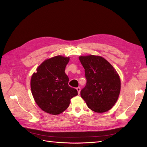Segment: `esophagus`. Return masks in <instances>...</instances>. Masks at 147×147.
Listing matches in <instances>:
<instances>
[{"label":"esophagus","mask_w":147,"mask_h":147,"mask_svg":"<svg viewBox=\"0 0 147 147\" xmlns=\"http://www.w3.org/2000/svg\"><path fill=\"white\" fill-rule=\"evenodd\" d=\"M76 89H77V90H78V94H80V87H78V88H76Z\"/></svg>","instance_id":"esophagus-1"}]
</instances>
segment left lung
I'll return each instance as SVG.
<instances>
[{"instance_id":"left-lung-1","label":"left lung","mask_w":147,"mask_h":147,"mask_svg":"<svg viewBox=\"0 0 147 147\" xmlns=\"http://www.w3.org/2000/svg\"><path fill=\"white\" fill-rule=\"evenodd\" d=\"M87 80L80 91L90 110L96 113L110 110L117 102L121 87L119 76L114 67L100 56H80Z\"/></svg>"}]
</instances>
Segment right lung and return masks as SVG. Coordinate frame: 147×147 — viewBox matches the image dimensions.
<instances>
[{
	"mask_svg": "<svg viewBox=\"0 0 147 147\" xmlns=\"http://www.w3.org/2000/svg\"><path fill=\"white\" fill-rule=\"evenodd\" d=\"M69 60V57L61 55L46 59L31 78V90L35 102L49 114L63 113L68 107L70 99L78 95V90L68 84L65 69Z\"/></svg>",
	"mask_w": 147,
	"mask_h": 147,
	"instance_id": "add662e5",
	"label": "right lung"
}]
</instances>
